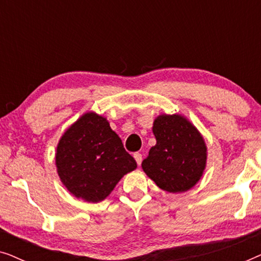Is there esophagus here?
Masks as SVG:
<instances>
[{
    "instance_id": "esophagus-1",
    "label": "esophagus",
    "mask_w": 261,
    "mask_h": 261,
    "mask_svg": "<svg viewBox=\"0 0 261 261\" xmlns=\"http://www.w3.org/2000/svg\"><path fill=\"white\" fill-rule=\"evenodd\" d=\"M134 159H135V162H137L138 165L140 166V165H141V162H142V155H141V153H139V152L134 153Z\"/></svg>"
}]
</instances>
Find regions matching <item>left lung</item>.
I'll list each match as a JSON object with an SVG mask.
<instances>
[{
  "label": "left lung",
  "instance_id": "obj_1",
  "mask_svg": "<svg viewBox=\"0 0 261 261\" xmlns=\"http://www.w3.org/2000/svg\"><path fill=\"white\" fill-rule=\"evenodd\" d=\"M156 144L142 162V170L163 190L183 192L202 177L206 146L195 126L180 115H160L153 123Z\"/></svg>",
  "mask_w": 261,
  "mask_h": 261
}]
</instances>
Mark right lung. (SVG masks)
I'll list each match as a JSON object with an SVG mask.
<instances>
[{
	"mask_svg": "<svg viewBox=\"0 0 261 261\" xmlns=\"http://www.w3.org/2000/svg\"><path fill=\"white\" fill-rule=\"evenodd\" d=\"M58 174L67 190L87 202L103 201L137 162L105 117L87 113L60 139L56 153Z\"/></svg>",
	"mask_w": 261,
	"mask_h": 261,
	"instance_id": "add662e5",
	"label": "right lung"
}]
</instances>
